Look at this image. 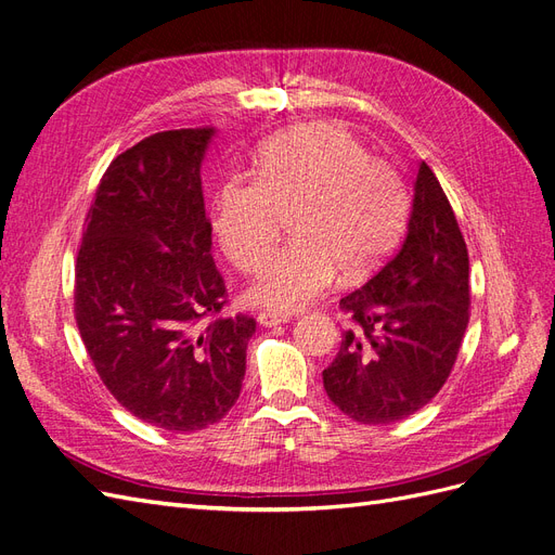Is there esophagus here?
I'll return each instance as SVG.
<instances>
[{"instance_id": "esophagus-1", "label": "esophagus", "mask_w": 555, "mask_h": 555, "mask_svg": "<svg viewBox=\"0 0 555 555\" xmlns=\"http://www.w3.org/2000/svg\"><path fill=\"white\" fill-rule=\"evenodd\" d=\"M289 314H282V312H259L257 322L261 326H278V324H287L289 322Z\"/></svg>"}]
</instances>
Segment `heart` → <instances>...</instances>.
<instances>
[{"mask_svg": "<svg viewBox=\"0 0 555 555\" xmlns=\"http://www.w3.org/2000/svg\"><path fill=\"white\" fill-rule=\"evenodd\" d=\"M287 212L292 243L263 263L249 287V298L271 310L306 308L340 271L354 278L382 261L405 224L408 190L393 166L365 155L347 129L298 125L257 150L249 180L222 184L215 238L233 266L251 273Z\"/></svg>", "mask_w": 555, "mask_h": 555, "instance_id": "1", "label": "heart"}]
</instances>
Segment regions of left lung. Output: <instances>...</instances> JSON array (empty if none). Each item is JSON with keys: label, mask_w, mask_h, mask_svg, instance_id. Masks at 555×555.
Returning a JSON list of instances; mask_svg holds the SVG:
<instances>
[{"label": "left lung", "mask_w": 555, "mask_h": 555, "mask_svg": "<svg viewBox=\"0 0 555 555\" xmlns=\"http://www.w3.org/2000/svg\"><path fill=\"white\" fill-rule=\"evenodd\" d=\"M469 261L449 198L418 164L405 241L340 300L351 328L322 373L331 402L359 424H391L442 389L469 319Z\"/></svg>", "instance_id": "1"}]
</instances>
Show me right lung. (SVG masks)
Segmentation results:
<instances>
[{
  "label": "right lung",
  "instance_id": "obj_1",
  "mask_svg": "<svg viewBox=\"0 0 555 555\" xmlns=\"http://www.w3.org/2000/svg\"><path fill=\"white\" fill-rule=\"evenodd\" d=\"M212 137L215 127L159 131L117 155L76 259V324L99 377L127 412L173 433L236 405L257 328L245 314L215 317L227 287L201 192Z\"/></svg>",
  "mask_w": 555,
  "mask_h": 555
}]
</instances>
